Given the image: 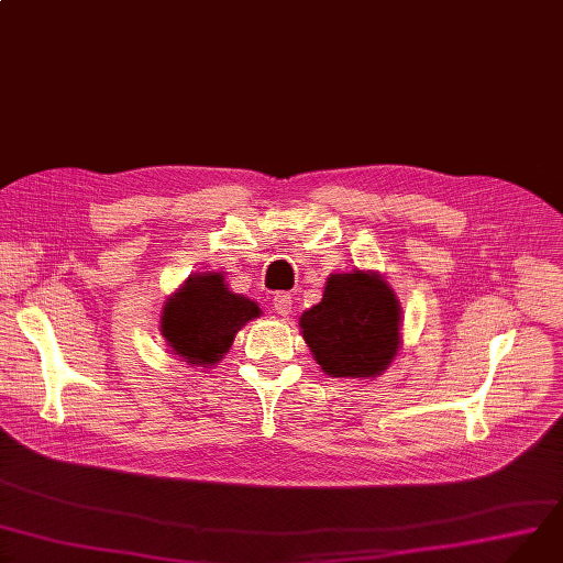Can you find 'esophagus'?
<instances>
[{"label":"esophagus","instance_id":"obj_1","mask_svg":"<svg viewBox=\"0 0 563 563\" xmlns=\"http://www.w3.org/2000/svg\"><path fill=\"white\" fill-rule=\"evenodd\" d=\"M273 309L282 316L288 318L292 313V297L288 292H277L273 299Z\"/></svg>","mask_w":563,"mask_h":563}]
</instances>
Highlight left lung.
Listing matches in <instances>:
<instances>
[{
    "label": "left lung",
    "instance_id": "1",
    "mask_svg": "<svg viewBox=\"0 0 563 563\" xmlns=\"http://www.w3.org/2000/svg\"><path fill=\"white\" fill-rule=\"evenodd\" d=\"M401 301L374 271L331 273L322 299L301 313V338L333 378H374L401 350Z\"/></svg>",
    "mask_w": 563,
    "mask_h": 563
}]
</instances>
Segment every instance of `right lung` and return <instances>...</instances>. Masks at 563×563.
<instances>
[{
  "instance_id": "right-lung-1",
  "label": "right lung",
  "mask_w": 563,
  "mask_h": 563,
  "mask_svg": "<svg viewBox=\"0 0 563 563\" xmlns=\"http://www.w3.org/2000/svg\"><path fill=\"white\" fill-rule=\"evenodd\" d=\"M262 316L256 301L230 290L223 273H194L162 307L159 333L170 354L191 367L219 363L234 335Z\"/></svg>"
}]
</instances>
